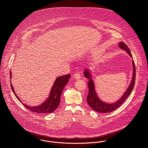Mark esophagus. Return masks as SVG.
Returning a JSON list of instances; mask_svg holds the SVG:
<instances>
[{
    "label": "esophagus",
    "mask_w": 148,
    "mask_h": 148,
    "mask_svg": "<svg viewBox=\"0 0 148 148\" xmlns=\"http://www.w3.org/2000/svg\"><path fill=\"white\" fill-rule=\"evenodd\" d=\"M74 77L76 79H79L81 78V75H80V74H79V73H76L74 74Z\"/></svg>",
    "instance_id": "obj_1"
}]
</instances>
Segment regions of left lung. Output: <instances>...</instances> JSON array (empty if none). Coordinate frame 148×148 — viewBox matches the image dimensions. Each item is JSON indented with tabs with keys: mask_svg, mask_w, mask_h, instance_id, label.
I'll list each match as a JSON object with an SVG mask.
<instances>
[{
	"mask_svg": "<svg viewBox=\"0 0 148 148\" xmlns=\"http://www.w3.org/2000/svg\"><path fill=\"white\" fill-rule=\"evenodd\" d=\"M119 46L122 49L125 50L127 53L131 56V58H133L132 55L131 53V52L129 48V47L127 46V45L124 43L123 42H121L119 43ZM133 66V78L132 82L127 88V90L125 92L124 95L122 96V97L116 102L112 103V104H108L106 103L103 101H102L97 96L96 90H95V84L93 82V81L92 78L91 74L90 73V71L88 69L85 70L84 73L85 78L89 79L88 81V87H89V93L88 95L87 96V102L89 106L95 111L98 112L100 113H109L111 112H112L115 110H116L117 108H118L122 104L125 102L126 99L128 97V96L130 95L133 89L134 88V84H135V81H136V66L134 60L132 61Z\"/></svg>",
	"mask_w": 148,
	"mask_h": 148,
	"instance_id": "8db88e82",
	"label": "left lung"
}]
</instances>
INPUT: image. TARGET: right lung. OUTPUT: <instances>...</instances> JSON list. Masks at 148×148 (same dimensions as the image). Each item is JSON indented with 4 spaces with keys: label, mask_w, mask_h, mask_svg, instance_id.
Here are the masks:
<instances>
[{
    "label": "right lung",
    "mask_w": 148,
    "mask_h": 148,
    "mask_svg": "<svg viewBox=\"0 0 148 148\" xmlns=\"http://www.w3.org/2000/svg\"><path fill=\"white\" fill-rule=\"evenodd\" d=\"M10 77H11V71L10 73ZM70 77H71V75L70 74L58 77L56 79L52 87L49 97L41 105L38 106H35V107H30L23 103H22V104L27 109H28L29 111L33 112H36L38 114H45L53 112L56 110V108H58V107L60 104L61 94L62 93V91L64 86L66 85V84L69 82V80ZM10 84H11V88L12 89V90L14 94L15 95L17 99L21 103L20 99L18 98V97L16 95L15 93L13 86L11 85V81H10Z\"/></svg>",
    "instance_id": "obj_1"
}]
</instances>
